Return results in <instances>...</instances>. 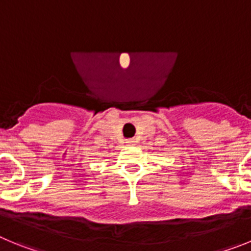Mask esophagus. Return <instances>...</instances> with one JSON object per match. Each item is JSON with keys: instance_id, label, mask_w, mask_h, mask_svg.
<instances>
[{"instance_id": "34e87169", "label": "esophagus", "mask_w": 251, "mask_h": 251, "mask_svg": "<svg viewBox=\"0 0 251 251\" xmlns=\"http://www.w3.org/2000/svg\"><path fill=\"white\" fill-rule=\"evenodd\" d=\"M134 142H136V141H134V139H127V143H128V145H133Z\"/></svg>"}]
</instances>
